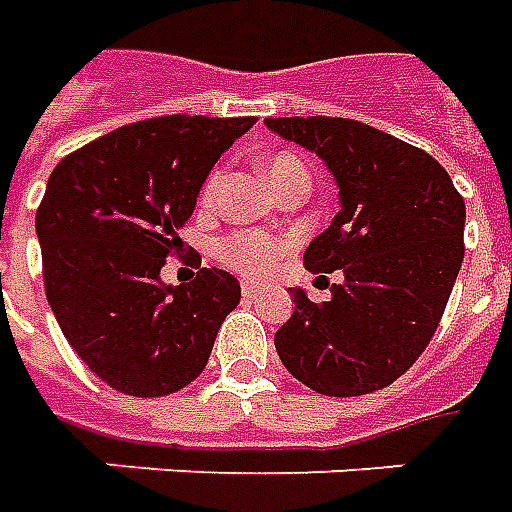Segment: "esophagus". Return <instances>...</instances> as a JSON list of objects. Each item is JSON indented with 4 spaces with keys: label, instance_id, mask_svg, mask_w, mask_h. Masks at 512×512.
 <instances>
[{
    "label": "esophagus",
    "instance_id": "1",
    "mask_svg": "<svg viewBox=\"0 0 512 512\" xmlns=\"http://www.w3.org/2000/svg\"><path fill=\"white\" fill-rule=\"evenodd\" d=\"M264 295V289L259 284H253V281H242V297H248V300H259Z\"/></svg>",
    "mask_w": 512,
    "mask_h": 512
}]
</instances>
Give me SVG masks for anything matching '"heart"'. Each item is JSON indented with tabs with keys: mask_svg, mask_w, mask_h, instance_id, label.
Returning <instances> with one entry per match:
<instances>
[{
	"mask_svg": "<svg viewBox=\"0 0 512 512\" xmlns=\"http://www.w3.org/2000/svg\"><path fill=\"white\" fill-rule=\"evenodd\" d=\"M264 176L267 181L273 184L275 179H281L286 173H292V170H306L303 168V162L297 157H273L267 159L262 165ZM217 256H220V262L228 264V267H234L239 273L245 275H267L275 267V262L284 256L286 245L281 239L267 237V234H259V231H237V234H228L217 242Z\"/></svg>",
	"mask_w": 512,
	"mask_h": 512,
	"instance_id": "obj_1",
	"label": "heart"
}]
</instances>
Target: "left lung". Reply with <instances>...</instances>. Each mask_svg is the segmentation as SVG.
<instances>
[{"mask_svg":"<svg viewBox=\"0 0 512 512\" xmlns=\"http://www.w3.org/2000/svg\"><path fill=\"white\" fill-rule=\"evenodd\" d=\"M267 129L325 162L339 215L311 239V273L342 270L331 300L295 286L275 333L284 366L308 389L361 397L386 389L424 353L463 262L466 204L422 148L350 118H267Z\"/></svg>","mask_w":512,"mask_h":512,"instance_id":"obj_1","label":"left lung"}]
</instances>
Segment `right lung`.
Listing matches in <instances>:
<instances>
[{
    "label": "right lung",
    "instance_id": "1",
    "mask_svg": "<svg viewBox=\"0 0 512 512\" xmlns=\"http://www.w3.org/2000/svg\"><path fill=\"white\" fill-rule=\"evenodd\" d=\"M256 118L165 115L129 123L65 157L49 176L35 231L60 331L107 386L165 397L204 372L239 303L234 275L201 267L162 284L179 231L220 154Z\"/></svg>",
    "mask_w": 512,
    "mask_h": 512
}]
</instances>
